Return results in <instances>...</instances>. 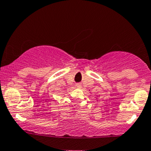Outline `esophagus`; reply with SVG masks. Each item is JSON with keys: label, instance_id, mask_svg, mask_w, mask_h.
<instances>
[{"label": "esophagus", "instance_id": "1", "mask_svg": "<svg viewBox=\"0 0 151 151\" xmlns=\"http://www.w3.org/2000/svg\"><path fill=\"white\" fill-rule=\"evenodd\" d=\"M76 87L78 88H81V85L80 84H76Z\"/></svg>", "mask_w": 151, "mask_h": 151}]
</instances>
